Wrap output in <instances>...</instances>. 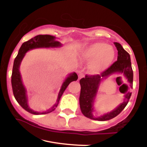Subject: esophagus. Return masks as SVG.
<instances>
[{
	"label": "esophagus",
	"instance_id": "1",
	"mask_svg": "<svg viewBox=\"0 0 147 147\" xmlns=\"http://www.w3.org/2000/svg\"><path fill=\"white\" fill-rule=\"evenodd\" d=\"M84 77V75L83 73H80L79 75V79H80L81 78H82V77Z\"/></svg>",
	"mask_w": 147,
	"mask_h": 147
}]
</instances>
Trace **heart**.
Returning a JSON list of instances; mask_svg holds the SVG:
<instances>
[{
    "mask_svg": "<svg viewBox=\"0 0 147 147\" xmlns=\"http://www.w3.org/2000/svg\"><path fill=\"white\" fill-rule=\"evenodd\" d=\"M81 58L89 61L88 69L93 74L102 72L112 63L115 50L111 45L102 42H96L86 47L81 52Z\"/></svg>",
    "mask_w": 147,
    "mask_h": 147,
    "instance_id": "obj_1",
    "label": "heart"
}]
</instances>
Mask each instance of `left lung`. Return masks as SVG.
Listing matches in <instances>:
<instances>
[{
    "label": "left lung",
    "instance_id": "1",
    "mask_svg": "<svg viewBox=\"0 0 147 147\" xmlns=\"http://www.w3.org/2000/svg\"><path fill=\"white\" fill-rule=\"evenodd\" d=\"M115 45L117 50V60L115 63L102 72L100 75H86L85 77L81 79L79 83L81 85L80 97H79V104L82 113L84 116L90 119L97 121H106L113 119L118 115L124 108L127 105L131 92H127L124 95V101L122 104H119L117 108L110 113L95 117L92 114L94 111V102L96 98L97 91H98L99 85L103 79L107 78L108 77L114 73H122L124 75L128 82L130 84V86L133 88V72L131 67V57L129 54L122 48L120 43L115 42ZM118 77L116 80L119 78Z\"/></svg>",
    "mask_w": 147,
    "mask_h": 147
}]
</instances>
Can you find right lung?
<instances>
[{"mask_svg": "<svg viewBox=\"0 0 147 147\" xmlns=\"http://www.w3.org/2000/svg\"><path fill=\"white\" fill-rule=\"evenodd\" d=\"M55 36H51V35L45 34V35H37L34 38H32L29 41L24 42L18 50V55L15 58L14 61V65H13L12 74H11V86H12L13 94L17 101L18 104L21 105L23 109L30 113L34 115H40V114H46L51 113L55 110L56 107L58 105L59 100L63 95V92L65 91L66 88L68 87L69 84L73 81H77L78 79V76L77 73L73 72V73L69 74L67 78L65 79L62 84L61 88L59 92L58 97L57 99V103L55 104L50 109L47 111L46 112L39 113L36 112L32 110L29 107L28 104V98H27L26 90H25V86H23V82H22L21 73L19 71V67L21 63L23 60V57H25V53L29 51L30 50H32L34 48H57V47H61V44L60 42L57 41L55 40Z\"/></svg>", "mask_w": 147, "mask_h": 147, "instance_id": "add662e5", "label": "right lung"}]
</instances>
